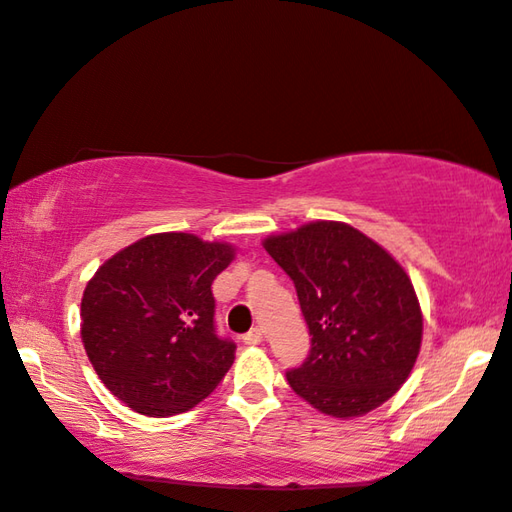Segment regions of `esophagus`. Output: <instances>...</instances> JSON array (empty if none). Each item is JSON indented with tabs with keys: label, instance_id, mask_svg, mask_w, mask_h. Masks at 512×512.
I'll list each match as a JSON object with an SVG mask.
<instances>
[{
	"label": "esophagus",
	"instance_id": "1",
	"mask_svg": "<svg viewBox=\"0 0 512 512\" xmlns=\"http://www.w3.org/2000/svg\"><path fill=\"white\" fill-rule=\"evenodd\" d=\"M243 342H245L247 346H254V344L263 342V328H252V331L243 335Z\"/></svg>",
	"mask_w": 512,
	"mask_h": 512
}]
</instances>
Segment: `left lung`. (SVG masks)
Wrapping results in <instances>:
<instances>
[{"instance_id": "obj_1", "label": "left lung", "mask_w": 512, "mask_h": 512, "mask_svg": "<svg viewBox=\"0 0 512 512\" xmlns=\"http://www.w3.org/2000/svg\"><path fill=\"white\" fill-rule=\"evenodd\" d=\"M263 247L287 271L311 333L291 390L335 418L368 414L399 392L416 363L423 313L410 276L385 249L337 221L269 236Z\"/></svg>"}]
</instances>
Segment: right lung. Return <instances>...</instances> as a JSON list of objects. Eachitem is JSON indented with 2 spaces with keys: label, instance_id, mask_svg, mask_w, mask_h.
I'll return each mask as SVG.
<instances>
[{
  "label": "right lung",
  "instance_id": "1",
  "mask_svg": "<svg viewBox=\"0 0 512 512\" xmlns=\"http://www.w3.org/2000/svg\"><path fill=\"white\" fill-rule=\"evenodd\" d=\"M234 247L164 232L120 249L87 282L81 337L107 390L144 416L188 412L232 368L217 335L212 282Z\"/></svg>",
  "mask_w": 512,
  "mask_h": 512
}]
</instances>
